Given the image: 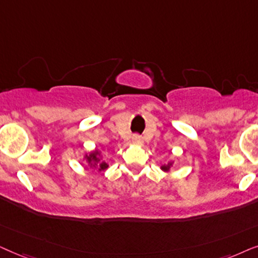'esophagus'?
Segmentation results:
<instances>
[{
    "instance_id": "esophagus-1",
    "label": "esophagus",
    "mask_w": 258,
    "mask_h": 258,
    "mask_svg": "<svg viewBox=\"0 0 258 258\" xmlns=\"http://www.w3.org/2000/svg\"><path fill=\"white\" fill-rule=\"evenodd\" d=\"M132 143L135 144V145H143L144 142H143V138L138 135H133L132 137Z\"/></svg>"
}]
</instances>
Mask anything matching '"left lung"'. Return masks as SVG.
Wrapping results in <instances>:
<instances>
[{
    "label": "left lung",
    "instance_id": "left-lung-1",
    "mask_svg": "<svg viewBox=\"0 0 258 258\" xmlns=\"http://www.w3.org/2000/svg\"><path fill=\"white\" fill-rule=\"evenodd\" d=\"M172 166H173V160H169L166 164L161 165L160 170L164 171V172H170L171 169H172Z\"/></svg>",
    "mask_w": 258,
    "mask_h": 258
}]
</instances>
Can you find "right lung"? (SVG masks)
Returning a JSON list of instances; mask_svg holds the SVG:
<instances>
[{"instance_id":"add662e5","label":"right lung","mask_w":258,"mask_h":258,"mask_svg":"<svg viewBox=\"0 0 258 258\" xmlns=\"http://www.w3.org/2000/svg\"><path fill=\"white\" fill-rule=\"evenodd\" d=\"M84 159L86 160V163H87L89 169H92L93 171H98V172L105 171L108 167V164L105 161L102 152L98 149L86 153L84 156Z\"/></svg>"}]
</instances>
